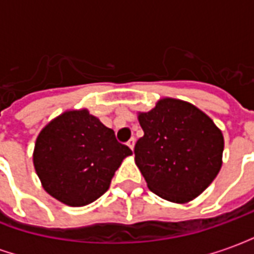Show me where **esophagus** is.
I'll return each mask as SVG.
<instances>
[{"label":"esophagus","mask_w":254,"mask_h":254,"mask_svg":"<svg viewBox=\"0 0 254 254\" xmlns=\"http://www.w3.org/2000/svg\"><path fill=\"white\" fill-rule=\"evenodd\" d=\"M134 144H136V140H134V138H130V140H129V141H127V147H129V148L132 149H134Z\"/></svg>","instance_id":"esophagus-1"}]
</instances>
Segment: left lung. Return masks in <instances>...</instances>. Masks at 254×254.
Returning <instances> with one entry per match:
<instances>
[{"mask_svg":"<svg viewBox=\"0 0 254 254\" xmlns=\"http://www.w3.org/2000/svg\"><path fill=\"white\" fill-rule=\"evenodd\" d=\"M137 118L144 136L134 162L149 190L177 204L200 196L223 163L222 130L198 107L174 98H162Z\"/></svg>","mask_w":254,"mask_h":254,"instance_id":"obj_1","label":"left lung"}]
</instances>
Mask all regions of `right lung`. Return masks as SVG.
Segmentation results:
<instances>
[{
  "instance_id": "obj_1",
  "label": "right lung",
  "mask_w": 254,
  "mask_h": 254,
  "mask_svg": "<svg viewBox=\"0 0 254 254\" xmlns=\"http://www.w3.org/2000/svg\"><path fill=\"white\" fill-rule=\"evenodd\" d=\"M129 147L87 109L66 110L38 134L32 154L43 189L69 207H84L110 187Z\"/></svg>"
}]
</instances>
